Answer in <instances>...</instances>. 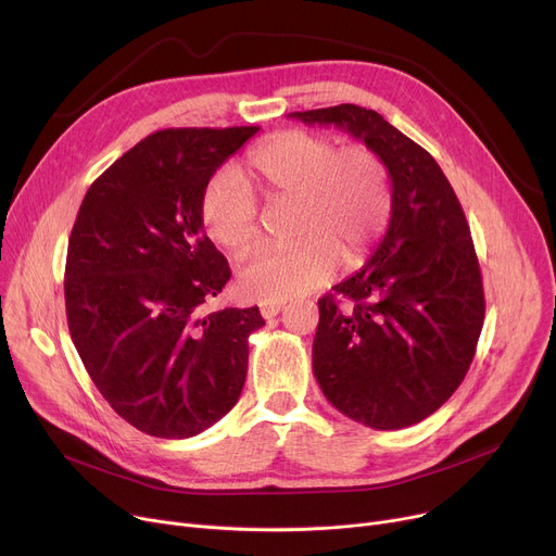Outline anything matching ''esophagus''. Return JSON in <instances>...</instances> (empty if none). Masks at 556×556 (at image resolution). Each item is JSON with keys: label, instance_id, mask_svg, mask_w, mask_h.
<instances>
[{"label": "esophagus", "instance_id": "34e87169", "mask_svg": "<svg viewBox=\"0 0 556 556\" xmlns=\"http://www.w3.org/2000/svg\"><path fill=\"white\" fill-rule=\"evenodd\" d=\"M282 307H285L282 303H265V305H260V314H263L265 318H274L282 312Z\"/></svg>", "mask_w": 556, "mask_h": 556}]
</instances>
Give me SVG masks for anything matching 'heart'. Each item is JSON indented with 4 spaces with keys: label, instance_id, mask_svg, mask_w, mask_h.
Masks as SVG:
<instances>
[{
    "label": "heart",
    "instance_id": "heart-1",
    "mask_svg": "<svg viewBox=\"0 0 556 556\" xmlns=\"http://www.w3.org/2000/svg\"><path fill=\"white\" fill-rule=\"evenodd\" d=\"M247 175L267 204H289L280 249H260L240 267L238 287L257 303H282L328 282L339 257L354 267L368 255L390 217L388 168L364 146L337 150L328 137L287 129L257 146ZM208 238L233 255L257 240L251 192L231 175H215L202 194Z\"/></svg>",
    "mask_w": 556,
    "mask_h": 556
}]
</instances>
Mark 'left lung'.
<instances>
[{
  "instance_id": "1",
  "label": "left lung",
  "mask_w": 556,
  "mask_h": 556,
  "mask_svg": "<svg viewBox=\"0 0 556 556\" xmlns=\"http://www.w3.org/2000/svg\"><path fill=\"white\" fill-rule=\"evenodd\" d=\"M305 125H334L386 163L393 204L386 236L364 269L318 301L312 345L328 402L377 431L435 413L473 362L484 293L465 211L438 161L375 110L337 105L293 112Z\"/></svg>"
}]
</instances>
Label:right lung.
Returning a JSON list of instances; mask_svg holds the SVG:
<instances>
[{"mask_svg": "<svg viewBox=\"0 0 556 556\" xmlns=\"http://www.w3.org/2000/svg\"><path fill=\"white\" fill-rule=\"evenodd\" d=\"M260 127L150 135L80 204L64 269L72 341L96 388L135 429L192 438L242 393L257 307L204 314L231 278L206 238L202 194Z\"/></svg>", "mask_w": 556, "mask_h": 556, "instance_id": "1", "label": "right lung"}]
</instances>
